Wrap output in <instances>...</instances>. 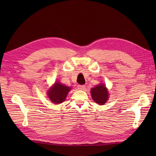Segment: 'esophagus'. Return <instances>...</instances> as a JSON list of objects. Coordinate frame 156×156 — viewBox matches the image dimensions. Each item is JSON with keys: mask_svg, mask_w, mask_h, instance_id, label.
Listing matches in <instances>:
<instances>
[{"mask_svg": "<svg viewBox=\"0 0 156 156\" xmlns=\"http://www.w3.org/2000/svg\"><path fill=\"white\" fill-rule=\"evenodd\" d=\"M85 85H79L78 86V88L79 89V90H84V88H85Z\"/></svg>", "mask_w": 156, "mask_h": 156, "instance_id": "esophagus-1", "label": "esophagus"}]
</instances>
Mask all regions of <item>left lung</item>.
<instances>
[{"mask_svg":"<svg viewBox=\"0 0 156 156\" xmlns=\"http://www.w3.org/2000/svg\"><path fill=\"white\" fill-rule=\"evenodd\" d=\"M92 98L99 105H103L107 102L108 95L107 90L104 84H99L91 89Z\"/></svg>","mask_w":156,"mask_h":156,"instance_id":"left-lung-1","label":"left lung"}]
</instances>
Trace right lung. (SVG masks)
Wrapping results in <instances>:
<instances>
[{"label": "right lung", "instance_id": "obj_1", "mask_svg": "<svg viewBox=\"0 0 156 156\" xmlns=\"http://www.w3.org/2000/svg\"><path fill=\"white\" fill-rule=\"evenodd\" d=\"M70 88V87L61 84L60 83H56L48 92L49 98L55 104L62 103L66 98Z\"/></svg>", "mask_w": 156, "mask_h": 156}]
</instances>
